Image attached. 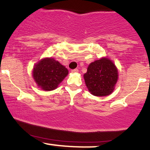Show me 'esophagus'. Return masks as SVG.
I'll use <instances>...</instances> for the list:
<instances>
[{"instance_id":"obj_1","label":"esophagus","mask_w":150,"mask_h":150,"mask_svg":"<svg viewBox=\"0 0 150 150\" xmlns=\"http://www.w3.org/2000/svg\"><path fill=\"white\" fill-rule=\"evenodd\" d=\"M79 71V69H74L71 70V72L72 73H77V72Z\"/></svg>"}]
</instances>
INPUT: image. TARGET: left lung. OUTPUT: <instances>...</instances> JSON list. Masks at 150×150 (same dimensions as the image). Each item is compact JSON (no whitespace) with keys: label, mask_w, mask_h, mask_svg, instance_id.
Segmentation results:
<instances>
[{"label":"left lung","mask_w":150,"mask_h":150,"mask_svg":"<svg viewBox=\"0 0 150 150\" xmlns=\"http://www.w3.org/2000/svg\"><path fill=\"white\" fill-rule=\"evenodd\" d=\"M83 78L92 95L105 96L113 91L118 74L113 62L109 59L103 57L89 64Z\"/></svg>","instance_id":"1"}]
</instances>
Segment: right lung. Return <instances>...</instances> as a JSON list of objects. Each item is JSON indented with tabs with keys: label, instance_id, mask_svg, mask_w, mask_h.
Returning <instances> with one entry per match:
<instances>
[{
	"label": "right lung",
	"instance_id": "1",
	"mask_svg": "<svg viewBox=\"0 0 150 150\" xmlns=\"http://www.w3.org/2000/svg\"><path fill=\"white\" fill-rule=\"evenodd\" d=\"M69 71L53 58H45L35 64L33 76L39 87L45 91H52L67 76Z\"/></svg>",
	"mask_w": 150,
	"mask_h": 150
}]
</instances>
